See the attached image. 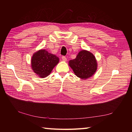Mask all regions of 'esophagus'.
Returning <instances> with one entry per match:
<instances>
[{"mask_svg": "<svg viewBox=\"0 0 132 132\" xmlns=\"http://www.w3.org/2000/svg\"><path fill=\"white\" fill-rule=\"evenodd\" d=\"M62 60L63 61H67V58L65 57V56H62Z\"/></svg>", "mask_w": 132, "mask_h": 132, "instance_id": "esophagus-1", "label": "esophagus"}]
</instances>
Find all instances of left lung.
<instances>
[{
  "label": "left lung",
  "mask_w": 132,
  "mask_h": 132,
  "mask_svg": "<svg viewBox=\"0 0 132 132\" xmlns=\"http://www.w3.org/2000/svg\"><path fill=\"white\" fill-rule=\"evenodd\" d=\"M69 63L75 75L82 79L91 77L97 70V62L94 54L85 50L80 52L76 58L70 60Z\"/></svg>",
  "instance_id": "left-lung-1"
}]
</instances>
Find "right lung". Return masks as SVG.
<instances>
[{"mask_svg":"<svg viewBox=\"0 0 132 132\" xmlns=\"http://www.w3.org/2000/svg\"><path fill=\"white\" fill-rule=\"evenodd\" d=\"M58 62L59 58L56 55L41 50L34 54L31 59V67L36 74L43 78L50 75Z\"/></svg>","mask_w":132,"mask_h":132,"instance_id":"1","label":"right lung"}]
</instances>
